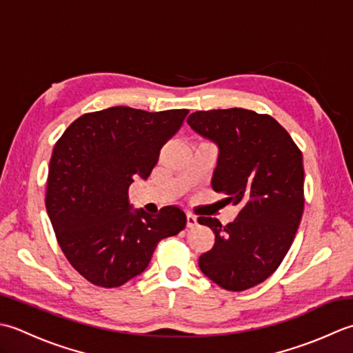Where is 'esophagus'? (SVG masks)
<instances>
[{
  "label": "esophagus",
  "instance_id": "34e87169",
  "mask_svg": "<svg viewBox=\"0 0 353 353\" xmlns=\"http://www.w3.org/2000/svg\"><path fill=\"white\" fill-rule=\"evenodd\" d=\"M185 219H187V227L189 228H193L198 225V219H196V216H193V214H187Z\"/></svg>",
  "mask_w": 353,
  "mask_h": 353
}]
</instances>
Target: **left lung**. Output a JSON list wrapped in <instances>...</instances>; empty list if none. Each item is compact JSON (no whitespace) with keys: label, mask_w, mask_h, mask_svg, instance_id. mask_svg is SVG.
<instances>
[{"label":"left lung","mask_w":353,"mask_h":353,"mask_svg":"<svg viewBox=\"0 0 353 353\" xmlns=\"http://www.w3.org/2000/svg\"><path fill=\"white\" fill-rule=\"evenodd\" d=\"M187 123L218 146L212 187L239 205L233 222L198 218L214 233L199 268L227 291H245L277 270L303 214V157L291 135L263 114L230 108L196 111Z\"/></svg>","instance_id":"1"}]
</instances>
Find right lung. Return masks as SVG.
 <instances>
[{
  "instance_id": "add662e5",
  "label": "right lung",
  "mask_w": 353,
  "mask_h": 353,
  "mask_svg": "<svg viewBox=\"0 0 353 353\" xmlns=\"http://www.w3.org/2000/svg\"><path fill=\"white\" fill-rule=\"evenodd\" d=\"M189 110L148 112L114 106L79 117L56 143L46 207L57 242L88 282L117 288L149 267L157 243L185 227L176 205L150 214L128 203Z\"/></svg>"
}]
</instances>
